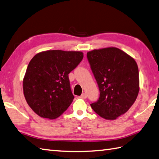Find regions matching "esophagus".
<instances>
[{
	"label": "esophagus",
	"mask_w": 159,
	"mask_h": 159,
	"mask_svg": "<svg viewBox=\"0 0 159 159\" xmlns=\"http://www.w3.org/2000/svg\"><path fill=\"white\" fill-rule=\"evenodd\" d=\"M80 97L82 98H83V99H86V98H87V94L85 93H83L81 95Z\"/></svg>",
	"instance_id": "34e87169"
}]
</instances>
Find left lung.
<instances>
[{
  "label": "left lung",
  "mask_w": 159,
  "mask_h": 159,
  "mask_svg": "<svg viewBox=\"0 0 159 159\" xmlns=\"http://www.w3.org/2000/svg\"><path fill=\"white\" fill-rule=\"evenodd\" d=\"M86 57L100 90L99 99L91 107L102 118L115 120L129 109L139 94L136 62L113 47L93 50Z\"/></svg>",
  "instance_id": "left-lung-1"
}]
</instances>
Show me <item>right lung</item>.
I'll list each match as a JSON object with an SVG mask.
<instances>
[{
    "label": "right lung",
    "instance_id": "right-lung-1",
    "mask_svg": "<svg viewBox=\"0 0 159 159\" xmlns=\"http://www.w3.org/2000/svg\"><path fill=\"white\" fill-rule=\"evenodd\" d=\"M83 52L54 50L38 53L30 61L24 77L23 93L38 116L55 119L74 99L68 74L79 65Z\"/></svg>",
    "mask_w": 159,
    "mask_h": 159
}]
</instances>
